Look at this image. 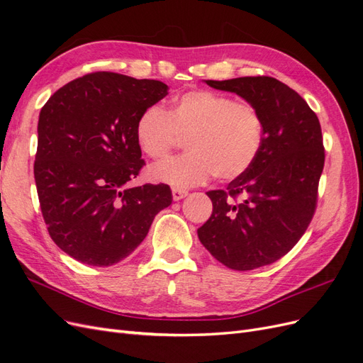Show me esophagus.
<instances>
[{"label":"esophagus","instance_id":"1","mask_svg":"<svg viewBox=\"0 0 363 363\" xmlns=\"http://www.w3.org/2000/svg\"><path fill=\"white\" fill-rule=\"evenodd\" d=\"M186 195H188V191L180 189V188H172V199H174V201H179V200L184 199Z\"/></svg>","mask_w":363,"mask_h":363}]
</instances>
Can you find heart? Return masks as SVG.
Segmentation results:
<instances>
[{"label":"heart","instance_id":"obj_1","mask_svg":"<svg viewBox=\"0 0 363 363\" xmlns=\"http://www.w3.org/2000/svg\"><path fill=\"white\" fill-rule=\"evenodd\" d=\"M180 136H189V152L155 164L152 180L180 189L204 184L215 175L235 180L259 156L263 119L252 103L196 89L175 98L167 112L157 106L145 108L136 123L138 145L155 160L167 159Z\"/></svg>","mask_w":363,"mask_h":363}]
</instances>
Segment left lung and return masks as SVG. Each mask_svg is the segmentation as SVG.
<instances>
[{
	"mask_svg": "<svg viewBox=\"0 0 363 363\" xmlns=\"http://www.w3.org/2000/svg\"><path fill=\"white\" fill-rule=\"evenodd\" d=\"M206 83L259 108L263 142L245 174L225 191L207 192L213 211L199 238L227 268L256 269L289 252L312 221L325 159L321 125L303 98L272 77Z\"/></svg>",
	"mask_w": 363,
	"mask_h": 363,
	"instance_id": "left-lung-1",
	"label": "left lung"
}]
</instances>
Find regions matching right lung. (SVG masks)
<instances>
[{"label": "right lung", "mask_w": 363, "mask_h": 363, "mask_svg": "<svg viewBox=\"0 0 363 363\" xmlns=\"http://www.w3.org/2000/svg\"><path fill=\"white\" fill-rule=\"evenodd\" d=\"M168 95L159 80L92 72L54 92L38 123L35 180L56 245L86 265L111 267L145 239L172 203L168 184L125 188L145 162L136 123Z\"/></svg>", "instance_id": "obj_1"}]
</instances>
